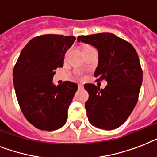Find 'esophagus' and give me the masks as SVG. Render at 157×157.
<instances>
[{
    "mask_svg": "<svg viewBox=\"0 0 157 157\" xmlns=\"http://www.w3.org/2000/svg\"><path fill=\"white\" fill-rule=\"evenodd\" d=\"M78 87L79 89H82V88H83V85H82V83H79V84L78 85Z\"/></svg>",
    "mask_w": 157,
    "mask_h": 157,
    "instance_id": "34e87169",
    "label": "esophagus"
}]
</instances>
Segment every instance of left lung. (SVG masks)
<instances>
[{
  "mask_svg": "<svg viewBox=\"0 0 157 157\" xmlns=\"http://www.w3.org/2000/svg\"><path fill=\"white\" fill-rule=\"evenodd\" d=\"M77 40L98 49L94 76L98 81L107 82L104 89L91 83L84 85L89 94L85 108L90 124L105 130L119 128L138 102L143 82L138 53L129 42L110 33L79 36Z\"/></svg>",
  "mask_w": 157,
  "mask_h": 157,
  "instance_id": "8db88e82",
  "label": "left lung"
}]
</instances>
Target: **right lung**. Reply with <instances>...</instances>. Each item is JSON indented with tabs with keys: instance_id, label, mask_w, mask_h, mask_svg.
<instances>
[{
	"instance_id": "add662e5",
	"label": "right lung",
	"mask_w": 157,
	"mask_h": 157,
	"mask_svg": "<svg viewBox=\"0 0 157 157\" xmlns=\"http://www.w3.org/2000/svg\"><path fill=\"white\" fill-rule=\"evenodd\" d=\"M75 39L56 34L34 37L22 50L14 65L13 82L17 100L28 121L38 129L56 130L66 123L78 85L65 81L56 86L52 80Z\"/></svg>"
}]
</instances>
